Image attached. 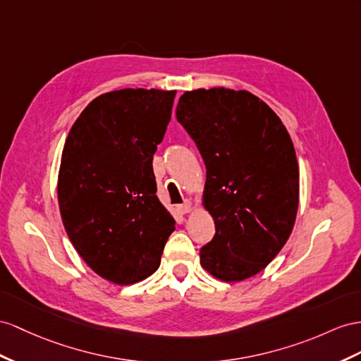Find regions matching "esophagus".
Here are the masks:
<instances>
[{
    "label": "esophagus",
    "instance_id": "1",
    "mask_svg": "<svg viewBox=\"0 0 361 361\" xmlns=\"http://www.w3.org/2000/svg\"><path fill=\"white\" fill-rule=\"evenodd\" d=\"M192 206H193L192 201H190V200H186V201L183 202V204L178 206V210L181 212V214H189V212L192 210Z\"/></svg>",
    "mask_w": 361,
    "mask_h": 361
}]
</instances>
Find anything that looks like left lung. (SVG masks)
<instances>
[{
    "label": "left lung",
    "mask_w": 361,
    "mask_h": 361,
    "mask_svg": "<svg viewBox=\"0 0 361 361\" xmlns=\"http://www.w3.org/2000/svg\"><path fill=\"white\" fill-rule=\"evenodd\" d=\"M177 120L206 164L204 207L215 236L202 269L226 282L264 270L288 241L299 206V164L274 111L248 91H186Z\"/></svg>",
    "instance_id": "1"
}]
</instances>
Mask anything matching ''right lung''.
Segmentation results:
<instances>
[{"instance_id": "right-lung-1", "label": "right lung", "mask_w": 361, "mask_h": 361, "mask_svg": "<svg viewBox=\"0 0 361 361\" xmlns=\"http://www.w3.org/2000/svg\"><path fill=\"white\" fill-rule=\"evenodd\" d=\"M175 91L125 88L82 111L62 151L58 201L63 227L90 269L118 285L160 267L175 219L157 197L152 159Z\"/></svg>"}]
</instances>
